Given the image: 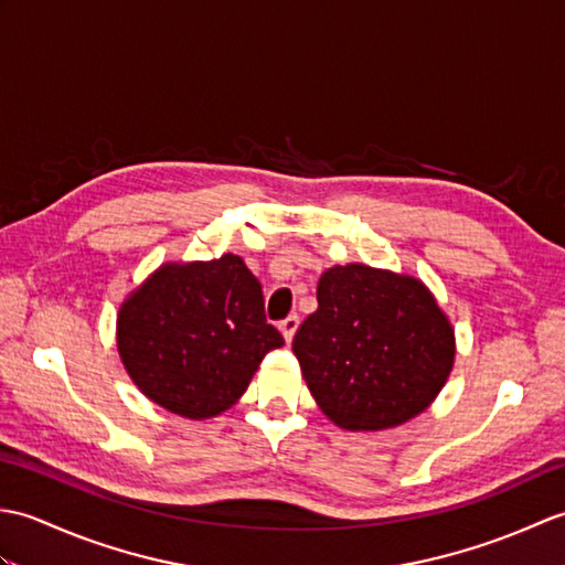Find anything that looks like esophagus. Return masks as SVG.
Masks as SVG:
<instances>
[{"instance_id":"34e87169","label":"esophagus","mask_w":565,"mask_h":565,"mask_svg":"<svg viewBox=\"0 0 565 565\" xmlns=\"http://www.w3.org/2000/svg\"><path fill=\"white\" fill-rule=\"evenodd\" d=\"M279 330H281V334H284V340H286V342H291V340H294V334H296V330H298V316L284 318V320L279 322Z\"/></svg>"}]
</instances>
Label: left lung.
Returning a JSON list of instances; mask_svg holds the SVG:
<instances>
[{"mask_svg": "<svg viewBox=\"0 0 565 565\" xmlns=\"http://www.w3.org/2000/svg\"><path fill=\"white\" fill-rule=\"evenodd\" d=\"M294 354L318 407L352 431L398 427L437 398L454 366V328L415 276L332 267Z\"/></svg>", "mask_w": 565, "mask_h": 565, "instance_id": "obj_1", "label": "left lung"}]
</instances>
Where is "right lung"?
<instances>
[{
  "label": "right lung",
  "mask_w": 565,
  "mask_h": 565,
  "mask_svg": "<svg viewBox=\"0 0 565 565\" xmlns=\"http://www.w3.org/2000/svg\"><path fill=\"white\" fill-rule=\"evenodd\" d=\"M116 344L136 386L189 419L237 403L267 352L284 344L264 318L262 286L243 257L167 262L118 310Z\"/></svg>",
  "instance_id": "obj_1"
}]
</instances>
